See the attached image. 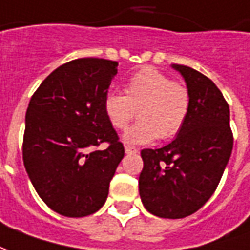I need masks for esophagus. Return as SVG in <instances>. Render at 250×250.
Returning a JSON list of instances; mask_svg holds the SVG:
<instances>
[{
    "label": "esophagus",
    "mask_w": 250,
    "mask_h": 250,
    "mask_svg": "<svg viewBox=\"0 0 250 250\" xmlns=\"http://www.w3.org/2000/svg\"><path fill=\"white\" fill-rule=\"evenodd\" d=\"M125 152L126 154H137L139 149L136 147H132V146H125Z\"/></svg>",
    "instance_id": "obj_1"
}]
</instances>
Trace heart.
Returning <instances> with one entry per match:
<instances>
[{
    "mask_svg": "<svg viewBox=\"0 0 250 250\" xmlns=\"http://www.w3.org/2000/svg\"><path fill=\"white\" fill-rule=\"evenodd\" d=\"M103 108L108 122L120 130L128 128L137 111L140 120L124 135V140L129 144H148L180 132L189 113V94L182 84L148 68L129 79L125 95L108 92Z\"/></svg>",
    "mask_w": 250,
    "mask_h": 250,
    "instance_id": "b5f03b06",
    "label": "heart"
}]
</instances>
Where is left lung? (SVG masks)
<instances>
[{"label": "left lung", "mask_w": 250, "mask_h": 250, "mask_svg": "<svg viewBox=\"0 0 250 250\" xmlns=\"http://www.w3.org/2000/svg\"><path fill=\"white\" fill-rule=\"evenodd\" d=\"M171 68L187 83L189 113L170 144L142 151L139 192L148 212L181 219L214 194L233 151V133L229 104L214 82L185 65Z\"/></svg>", "instance_id": "left-lung-1"}]
</instances>
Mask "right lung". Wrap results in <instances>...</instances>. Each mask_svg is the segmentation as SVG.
<instances>
[{
	"label": "right lung",
	"instance_id": "right-lung-1",
	"mask_svg": "<svg viewBox=\"0 0 250 250\" xmlns=\"http://www.w3.org/2000/svg\"><path fill=\"white\" fill-rule=\"evenodd\" d=\"M118 62L79 58L51 72L25 114L23 161L36 193L57 214L82 218L101 209L124 158L103 102ZM108 142L106 150L93 149Z\"/></svg>",
	"mask_w": 250,
	"mask_h": 250
}]
</instances>
